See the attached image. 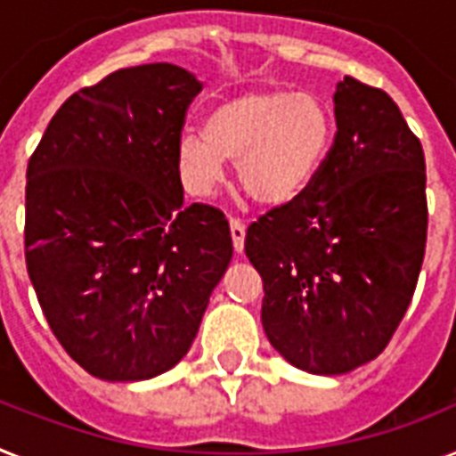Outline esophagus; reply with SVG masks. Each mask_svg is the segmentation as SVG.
Instances as JSON below:
<instances>
[{
	"label": "esophagus",
	"mask_w": 456,
	"mask_h": 456,
	"mask_svg": "<svg viewBox=\"0 0 456 456\" xmlns=\"http://www.w3.org/2000/svg\"><path fill=\"white\" fill-rule=\"evenodd\" d=\"M231 235H232V247H235V251L240 254V251L244 249V224L240 219H231Z\"/></svg>",
	"instance_id": "1"
}]
</instances>
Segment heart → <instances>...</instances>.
I'll list each match as a JSON object with an SVG mask.
<instances>
[{
	"label": "heart",
	"instance_id": "b5f03b06",
	"mask_svg": "<svg viewBox=\"0 0 456 456\" xmlns=\"http://www.w3.org/2000/svg\"><path fill=\"white\" fill-rule=\"evenodd\" d=\"M333 133L336 123L323 97L254 88L214 109L205 133H182L176 163L193 195L212 193L224 182L225 160H237L244 193L261 205H287L314 179Z\"/></svg>",
	"mask_w": 456,
	"mask_h": 456
}]
</instances>
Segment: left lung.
<instances>
[{
    "label": "left lung",
    "instance_id": "1",
    "mask_svg": "<svg viewBox=\"0 0 456 456\" xmlns=\"http://www.w3.org/2000/svg\"><path fill=\"white\" fill-rule=\"evenodd\" d=\"M333 102L338 133L314 179L244 240L265 291V336L317 375L385 352L415 293L428 228L422 144L396 102L352 77Z\"/></svg>",
    "mask_w": 456,
    "mask_h": 456
}]
</instances>
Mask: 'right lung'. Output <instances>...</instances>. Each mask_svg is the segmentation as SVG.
<instances>
[{
	"label": "right lung",
	"instance_id": "1",
	"mask_svg": "<svg viewBox=\"0 0 456 456\" xmlns=\"http://www.w3.org/2000/svg\"><path fill=\"white\" fill-rule=\"evenodd\" d=\"M200 90L169 62L118 69L74 93L29 156V280L53 336L100 379L176 366L231 263L224 212L183 205L176 142Z\"/></svg>",
	"mask_w": 456,
	"mask_h": 456
}]
</instances>
